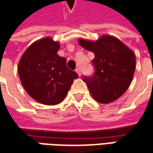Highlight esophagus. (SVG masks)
Instances as JSON below:
<instances>
[{
  "label": "esophagus",
  "mask_w": 153,
  "mask_h": 153,
  "mask_svg": "<svg viewBox=\"0 0 153 153\" xmlns=\"http://www.w3.org/2000/svg\"><path fill=\"white\" fill-rule=\"evenodd\" d=\"M75 71H76V73L78 74V75H79V76H80V75H81V70H80L79 68H77L76 69H75Z\"/></svg>",
  "instance_id": "1"
}]
</instances>
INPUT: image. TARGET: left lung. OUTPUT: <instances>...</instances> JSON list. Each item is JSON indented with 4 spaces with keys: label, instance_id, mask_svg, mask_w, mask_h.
Here are the masks:
<instances>
[{
    "label": "left lung",
    "instance_id": "8db88e82",
    "mask_svg": "<svg viewBox=\"0 0 153 153\" xmlns=\"http://www.w3.org/2000/svg\"><path fill=\"white\" fill-rule=\"evenodd\" d=\"M84 49L94 53L95 73L84 76L90 93L97 102L109 103L129 87L135 70V55L116 37L103 35L96 42L79 39Z\"/></svg>",
    "mask_w": 153,
    "mask_h": 153
}]
</instances>
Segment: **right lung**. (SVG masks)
<instances>
[{"instance_id": "obj_1", "label": "right lung", "mask_w": 153, "mask_h": 153, "mask_svg": "<svg viewBox=\"0 0 153 153\" xmlns=\"http://www.w3.org/2000/svg\"><path fill=\"white\" fill-rule=\"evenodd\" d=\"M59 49L58 42L44 37L30 45L19 62L18 73L25 90L33 99L46 105L62 102L78 78L67 67V60L57 55Z\"/></svg>"}]
</instances>
